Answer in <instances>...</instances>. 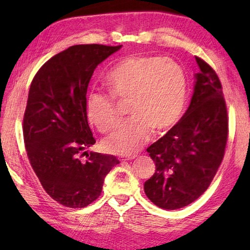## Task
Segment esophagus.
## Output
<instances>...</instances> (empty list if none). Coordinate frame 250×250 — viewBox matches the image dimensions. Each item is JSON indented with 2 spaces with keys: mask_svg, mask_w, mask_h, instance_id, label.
<instances>
[{
  "mask_svg": "<svg viewBox=\"0 0 250 250\" xmlns=\"http://www.w3.org/2000/svg\"><path fill=\"white\" fill-rule=\"evenodd\" d=\"M135 156H137V155H131V156H128V158H125V159H124L125 161H129V160H133L134 158H135Z\"/></svg>",
  "mask_w": 250,
  "mask_h": 250,
  "instance_id": "1",
  "label": "esophagus"
}]
</instances>
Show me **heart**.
Listing matches in <instances>:
<instances>
[{
  "instance_id": "obj_1",
  "label": "heart",
  "mask_w": 250,
  "mask_h": 250,
  "mask_svg": "<svg viewBox=\"0 0 250 250\" xmlns=\"http://www.w3.org/2000/svg\"><path fill=\"white\" fill-rule=\"evenodd\" d=\"M116 99H130L132 118L122 122L104 141V149L117 154H132L149 140L152 130L162 132L179 120L186 98L183 69L170 58L129 57L105 77ZM87 116L101 132L116 125L118 116L112 97L96 90L86 99Z\"/></svg>"
}]
</instances>
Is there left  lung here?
<instances>
[{
  "mask_svg": "<svg viewBox=\"0 0 250 250\" xmlns=\"http://www.w3.org/2000/svg\"><path fill=\"white\" fill-rule=\"evenodd\" d=\"M200 71L188 110L168 132L147 147L155 173L145 193L164 209L182 208L197 200L213 181L227 142L228 119L217 74L195 57Z\"/></svg>",
  "mask_w": 250,
  "mask_h": 250,
  "instance_id": "8db88e82",
  "label": "left lung"
}]
</instances>
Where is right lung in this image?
<instances>
[{
  "mask_svg": "<svg viewBox=\"0 0 250 250\" xmlns=\"http://www.w3.org/2000/svg\"><path fill=\"white\" fill-rule=\"evenodd\" d=\"M121 47L70 46L42 66L29 88L23 121L29 163L46 193L66 207L82 208L97 200L105 175L120 163L113 155L88 154L96 140L86 95L95 69ZM83 154L88 156L84 163Z\"/></svg>",
  "mask_w": 250,
  "mask_h": 250,
  "instance_id": "add662e5",
  "label": "right lung"
}]
</instances>
